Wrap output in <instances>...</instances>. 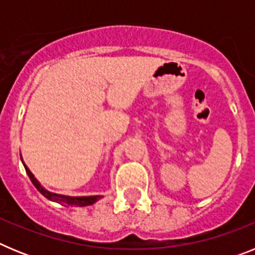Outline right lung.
<instances>
[{
	"label": "right lung",
	"instance_id": "right-lung-1",
	"mask_svg": "<svg viewBox=\"0 0 255 255\" xmlns=\"http://www.w3.org/2000/svg\"><path fill=\"white\" fill-rule=\"evenodd\" d=\"M20 158H21L22 164H24V168H25L30 181L33 182V185L37 188V190L39 191L40 194L43 195V197H46L48 200H51V202H56V203L65 207H87V206H92V204H94L96 202H98L101 198H103L102 195H89V197H67V195L56 194V193L48 191L46 188L42 186V184H40L37 179H35V176L31 173V171L29 170L28 166H26L25 162H24V159H22L21 154H20Z\"/></svg>",
	"mask_w": 255,
	"mask_h": 255
}]
</instances>
